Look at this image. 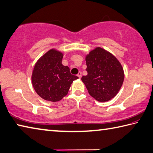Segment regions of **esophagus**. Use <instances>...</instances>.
I'll return each mask as SVG.
<instances>
[{"instance_id": "34e87169", "label": "esophagus", "mask_w": 153, "mask_h": 153, "mask_svg": "<svg viewBox=\"0 0 153 153\" xmlns=\"http://www.w3.org/2000/svg\"><path fill=\"white\" fill-rule=\"evenodd\" d=\"M77 76L79 78V79H80V78H81V76H82V74H81V73H80V72H79V73H78V74H77Z\"/></svg>"}]
</instances>
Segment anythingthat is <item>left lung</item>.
I'll list each match as a JSON object with an SVG mask.
<instances>
[{
	"mask_svg": "<svg viewBox=\"0 0 153 153\" xmlns=\"http://www.w3.org/2000/svg\"><path fill=\"white\" fill-rule=\"evenodd\" d=\"M87 75L81 78L89 94L99 102H106L119 93L125 79L120 62L110 52L96 47L85 56Z\"/></svg>",
	"mask_w": 153,
	"mask_h": 153,
	"instance_id": "obj_1",
	"label": "left lung"
}]
</instances>
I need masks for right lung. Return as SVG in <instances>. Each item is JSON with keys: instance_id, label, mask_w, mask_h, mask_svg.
<instances>
[{"instance_id": "right-lung-1", "label": "right lung", "mask_w": 153, "mask_h": 153, "mask_svg": "<svg viewBox=\"0 0 153 153\" xmlns=\"http://www.w3.org/2000/svg\"><path fill=\"white\" fill-rule=\"evenodd\" d=\"M63 53L55 48L48 51L34 65L31 80L37 94L51 102H58L68 93L71 84L79 77L62 64Z\"/></svg>"}]
</instances>
